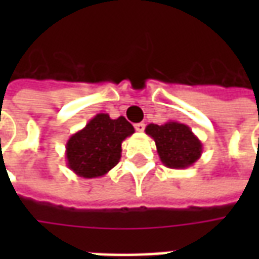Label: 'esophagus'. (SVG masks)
<instances>
[{
    "label": "esophagus",
    "instance_id": "obj_1",
    "mask_svg": "<svg viewBox=\"0 0 259 259\" xmlns=\"http://www.w3.org/2000/svg\"><path fill=\"white\" fill-rule=\"evenodd\" d=\"M135 129L137 130V132H143V130L146 129V123H143V122H140V123H136Z\"/></svg>",
    "mask_w": 259,
    "mask_h": 259
}]
</instances>
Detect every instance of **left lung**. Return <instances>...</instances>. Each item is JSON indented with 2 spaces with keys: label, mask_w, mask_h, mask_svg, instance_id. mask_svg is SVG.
Instances as JSON below:
<instances>
[{
  "label": "left lung",
  "mask_w": 259,
  "mask_h": 259,
  "mask_svg": "<svg viewBox=\"0 0 259 259\" xmlns=\"http://www.w3.org/2000/svg\"><path fill=\"white\" fill-rule=\"evenodd\" d=\"M146 133L155 141L161 162L170 169H186L194 165L202 154V143L185 123L169 120L150 123Z\"/></svg>",
  "instance_id": "1"
}]
</instances>
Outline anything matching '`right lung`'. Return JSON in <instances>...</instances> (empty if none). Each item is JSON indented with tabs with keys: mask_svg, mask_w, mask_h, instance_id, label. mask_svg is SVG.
Masks as SVG:
<instances>
[{
	"mask_svg": "<svg viewBox=\"0 0 259 259\" xmlns=\"http://www.w3.org/2000/svg\"><path fill=\"white\" fill-rule=\"evenodd\" d=\"M133 133L135 127L123 116L111 119L108 113H97L69 137L65 151L68 168L79 178H101L118 165L122 143Z\"/></svg>",
	"mask_w": 259,
	"mask_h": 259,
	"instance_id": "add662e5",
	"label": "right lung"
}]
</instances>
